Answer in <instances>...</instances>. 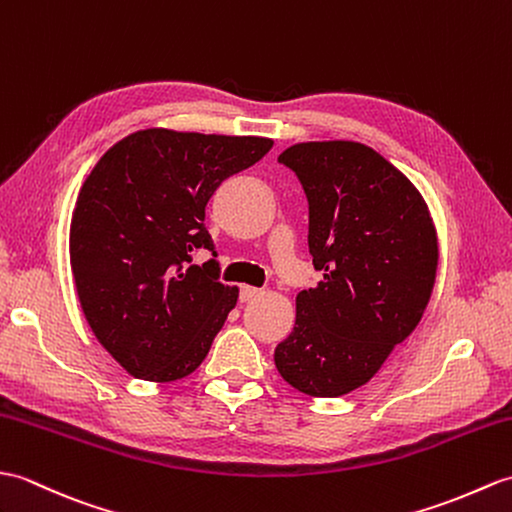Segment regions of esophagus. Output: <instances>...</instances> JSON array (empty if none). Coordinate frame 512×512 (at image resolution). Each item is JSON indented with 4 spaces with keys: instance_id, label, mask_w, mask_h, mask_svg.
I'll use <instances>...</instances> for the list:
<instances>
[{
    "instance_id": "34e87169",
    "label": "esophagus",
    "mask_w": 512,
    "mask_h": 512,
    "mask_svg": "<svg viewBox=\"0 0 512 512\" xmlns=\"http://www.w3.org/2000/svg\"><path fill=\"white\" fill-rule=\"evenodd\" d=\"M261 294H264V290L253 288V285H242V288H240V301L248 303V301L257 299V296H261Z\"/></svg>"
}]
</instances>
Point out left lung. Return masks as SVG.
<instances>
[{"instance_id":"obj_1","label":"left lung","mask_w":512,"mask_h":512,"mask_svg":"<svg viewBox=\"0 0 512 512\" xmlns=\"http://www.w3.org/2000/svg\"><path fill=\"white\" fill-rule=\"evenodd\" d=\"M310 205V255L323 272L296 296L281 377L312 397L364 386L406 340L432 296L438 240L419 189L358 141H307L279 154Z\"/></svg>"}]
</instances>
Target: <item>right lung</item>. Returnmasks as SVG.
Listing matches in <instances>:
<instances>
[{
	"mask_svg": "<svg viewBox=\"0 0 512 512\" xmlns=\"http://www.w3.org/2000/svg\"><path fill=\"white\" fill-rule=\"evenodd\" d=\"M272 148L266 137L148 128L117 141L82 183L69 259L87 323L126 371L148 382L194 373L237 303L216 259L205 207L224 178Z\"/></svg>",
	"mask_w": 512,
	"mask_h": 512,
	"instance_id": "add662e5",
	"label": "right lung"
}]
</instances>
